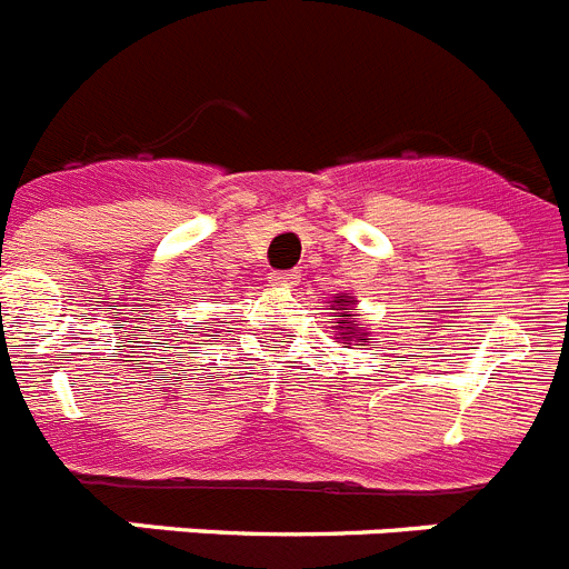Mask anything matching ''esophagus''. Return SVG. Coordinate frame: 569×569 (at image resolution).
<instances>
[{
	"instance_id": "esophagus-1",
	"label": "esophagus",
	"mask_w": 569,
	"mask_h": 569,
	"mask_svg": "<svg viewBox=\"0 0 569 569\" xmlns=\"http://www.w3.org/2000/svg\"><path fill=\"white\" fill-rule=\"evenodd\" d=\"M270 281H273V284H288V288H293L296 281H299V273H296V270H281V273L270 276Z\"/></svg>"
}]
</instances>
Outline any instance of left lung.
<instances>
[{
    "label": "left lung",
    "instance_id": "1",
    "mask_svg": "<svg viewBox=\"0 0 569 569\" xmlns=\"http://www.w3.org/2000/svg\"><path fill=\"white\" fill-rule=\"evenodd\" d=\"M336 299H339V305H345V299H341V296H336ZM339 310H345V316H350V310H353V308H347V305H345V308H339ZM336 330H341V339H345V345H347V341H361V336H365V333H359V330L353 328V321H350V319L336 321Z\"/></svg>",
    "mask_w": 569,
    "mask_h": 569
}]
</instances>
